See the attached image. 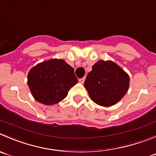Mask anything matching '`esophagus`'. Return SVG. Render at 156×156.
I'll return each mask as SVG.
<instances>
[{
    "label": "esophagus",
    "instance_id": "esophagus-1",
    "mask_svg": "<svg viewBox=\"0 0 156 156\" xmlns=\"http://www.w3.org/2000/svg\"><path fill=\"white\" fill-rule=\"evenodd\" d=\"M84 81H85V77H83V78L79 79V82L80 83H83Z\"/></svg>",
    "mask_w": 156,
    "mask_h": 156
}]
</instances>
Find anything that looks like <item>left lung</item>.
Masks as SVG:
<instances>
[{
    "mask_svg": "<svg viewBox=\"0 0 156 156\" xmlns=\"http://www.w3.org/2000/svg\"><path fill=\"white\" fill-rule=\"evenodd\" d=\"M84 87L94 103L102 106H111L127 93L129 77L114 62L99 60L87 75Z\"/></svg>",
    "mask_w": 156,
    "mask_h": 156,
    "instance_id": "1",
    "label": "left lung"
}]
</instances>
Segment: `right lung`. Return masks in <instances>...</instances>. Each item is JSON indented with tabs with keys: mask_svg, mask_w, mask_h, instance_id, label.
<instances>
[{
	"mask_svg": "<svg viewBox=\"0 0 156 156\" xmlns=\"http://www.w3.org/2000/svg\"><path fill=\"white\" fill-rule=\"evenodd\" d=\"M77 83L73 68L59 59L38 63L27 76L28 87L34 98L45 105L60 103Z\"/></svg>",
	"mask_w": 156,
	"mask_h": 156,
	"instance_id": "obj_1",
	"label": "right lung"
}]
</instances>
